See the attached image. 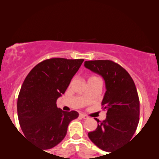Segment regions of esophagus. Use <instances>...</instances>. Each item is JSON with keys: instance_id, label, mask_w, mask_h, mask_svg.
Returning <instances> with one entry per match:
<instances>
[{"instance_id": "1", "label": "esophagus", "mask_w": 159, "mask_h": 159, "mask_svg": "<svg viewBox=\"0 0 159 159\" xmlns=\"http://www.w3.org/2000/svg\"><path fill=\"white\" fill-rule=\"evenodd\" d=\"M80 117H82V119H88V116H87V115L84 114H80Z\"/></svg>"}]
</instances>
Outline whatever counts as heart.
Wrapping results in <instances>:
<instances>
[{"label":"heart","mask_w":159,"mask_h":159,"mask_svg":"<svg viewBox=\"0 0 159 159\" xmlns=\"http://www.w3.org/2000/svg\"><path fill=\"white\" fill-rule=\"evenodd\" d=\"M93 77H90V78H93Z\"/></svg>","instance_id":"heart-1"}]
</instances>
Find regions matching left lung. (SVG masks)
I'll return each instance as SVG.
<instances>
[{
    "label": "left lung",
    "mask_w": 159,
    "mask_h": 159,
    "mask_svg": "<svg viewBox=\"0 0 159 159\" xmlns=\"http://www.w3.org/2000/svg\"><path fill=\"white\" fill-rule=\"evenodd\" d=\"M84 66L101 75L106 84L101 105L106 110L103 121L88 133L90 140L106 152L120 147L132 138L139 123L140 101L134 82L123 67L109 60L86 61Z\"/></svg>",
    "instance_id": "left-lung-1"
}]
</instances>
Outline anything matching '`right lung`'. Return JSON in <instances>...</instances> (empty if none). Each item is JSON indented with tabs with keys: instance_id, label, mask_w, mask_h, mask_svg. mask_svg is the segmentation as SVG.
I'll use <instances>...</instances> for the list:
<instances>
[{
	"instance_id": "1",
	"label": "right lung",
	"mask_w": 159,
	"mask_h": 159,
	"mask_svg": "<svg viewBox=\"0 0 159 159\" xmlns=\"http://www.w3.org/2000/svg\"><path fill=\"white\" fill-rule=\"evenodd\" d=\"M84 59L54 58L39 63L24 81L17 101V113L25 138L47 150L66 136L69 124L79 116L56 106Z\"/></svg>"
}]
</instances>
